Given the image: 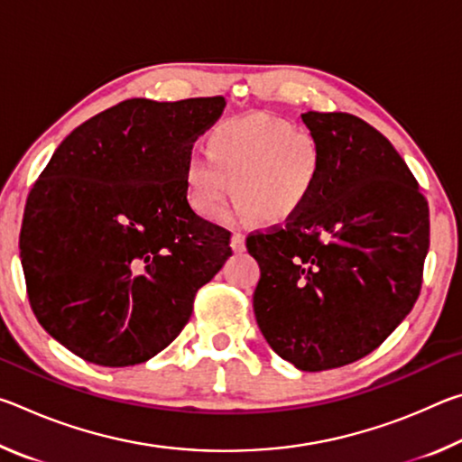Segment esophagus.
<instances>
[{
  "mask_svg": "<svg viewBox=\"0 0 462 462\" xmlns=\"http://www.w3.org/2000/svg\"><path fill=\"white\" fill-rule=\"evenodd\" d=\"M230 246H232L234 253H245V250H246V238H245V234L234 232V234H232V240H230Z\"/></svg>",
  "mask_w": 462,
  "mask_h": 462,
  "instance_id": "esophagus-1",
  "label": "esophagus"
}]
</instances>
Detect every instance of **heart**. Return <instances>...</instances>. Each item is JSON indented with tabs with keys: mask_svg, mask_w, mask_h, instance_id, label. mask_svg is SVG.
<instances>
[{
	"mask_svg": "<svg viewBox=\"0 0 462 462\" xmlns=\"http://www.w3.org/2000/svg\"><path fill=\"white\" fill-rule=\"evenodd\" d=\"M206 151L187 159L183 177L191 208L209 222L226 216L232 193L259 220L289 222L308 208L322 179L316 136L264 112L217 122L208 130Z\"/></svg>",
	"mask_w": 462,
	"mask_h": 462,
	"instance_id": "obj_1",
	"label": "heart"
}]
</instances>
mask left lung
Returning <instances> with one entry per match:
<instances>
[{"label":"left lung","mask_w":462,"mask_h":462,"mask_svg":"<svg viewBox=\"0 0 462 462\" xmlns=\"http://www.w3.org/2000/svg\"><path fill=\"white\" fill-rule=\"evenodd\" d=\"M322 179L303 212L253 232V308L264 340L300 371L373 353L416 303L430 248L428 201L400 152L344 112H306Z\"/></svg>","instance_id":"left-lung-1"}]
</instances>
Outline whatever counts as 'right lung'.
I'll list each match as a JSON object with an SVG mask.
<instances>
[{"instance_id":"add662e5","label":"right lung","mask_w":462,"mask_h":462,"mask_svg":"<svg viewBox=\"0 0 462 462\" xmlns=\"http://www.w3.org/2000/svg\"><path fill=\"white\" fill-rule=\"evenodd\" d=\"M226 99H126L69 134L24 208L30 308L54 340L101 366L173 342L198 289L232 256L230 232L193 212L185 162Z\"/></svg>"}]
</instances>
